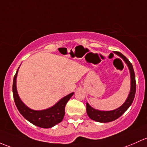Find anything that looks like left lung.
Masks as SVG:
<instances>
[{
	"label": "left lung",
	"instance_id": "obj_1",
	"mask_svg": "<svg viewBox=\"0 0 147 147\" xmlns=\"http://www.w3.org/2000/svg\"><path fill=\"white\" fill-rule=\"evenodd\" d=\"M117 55L120 57L122 59L125 61V62L127 63L129 70L130 72V77H131V89H130L129 94L127 98L126 101L124 102L123 105L120 106L118 108L115 109L114 110H110V111H100V110H96L93 108L88 103H86V111L88 117L93 120L96 121V122H109L114 121L117 118H119L130 107V105L132 103L134 100V96H135L136 93V81H135V74H134V69L130 63V61L122 53L119 51H115Z\"/></svg>",
	"mask_w": 147,
	"mask_h": 147
}]
</instances>
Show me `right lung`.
<instances>
[{"mask_svg": "<svg viewBox=\"0 0 147 147\" xmlns=\"http://www.w3.org/2000/svg\"><path fill=\"white\" fill-rule=\"evenodd\" d=\"M19 69V68H18ZM18 69L14 76L13 83V93L15 103L20 114L33 125L42 128H50L61 122L65 115V106L74 93L61 98L54 106L43 110H34L29 108L20 98L16 88V78Z\"/></svg>", "mask_w": 147, "mask_h": 147, "instance_id": "add662e5", "label": "right lung"}]
</instances>
